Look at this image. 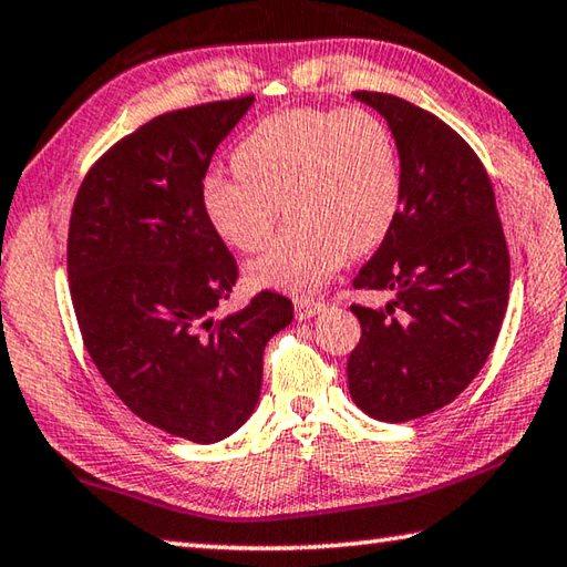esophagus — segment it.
I'll use <instances>...</instances> for the list:
<instances>
[{
  "mask_svg": "<svg viewBox=\"0 0 567 567\" xmlns=\"http://www.w3.org/2000/svg\"><path fill=\"white\" fill-rule=\"evenodd\" d=\"M326 309V301L321 299H296V316L299 319H311V316L321 313Z\"/></svg>",
  "mask_w": 567,
  "mask_h": 567,
  "instance_id": "34e87169",
  "label": "esophagus"
}]
</instances>
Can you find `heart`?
I'll return each mask as SVG.
<instances>
[{"label":"heart","instance_id":"heart-1","mask_svg":"<svg viewBox=\"0 0 567 567\" xmlns=\"http://www.w3.org/2000/svg\"><path fill=\"white\" fill-rule=\"evenodd\" d=\"M236 176L208 174L202 196L214 231L256 254L281 221L293 224L248 268L256 286L309 291L343 256L379 248L403 198L391 126L365 106H301L266 116L238 142Z\"/></svg>","mask_w":567,"mask_h":567}]
</instances>
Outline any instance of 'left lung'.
<instances>
[{
  "label": "left lung",
  "instance_id": "8db88e82",
  "mask_svg": "<svg viewBox=\"0 0 567 567\" xmlns=\"http://www.w3.org/2000/svg\"><path fill=\"white\" fill-rule=\"evenodd\" d=\"M389 122L403 198L379 251L353 278L389 291L385 309L353 303L361 341L349 355L351 399L371 419L403 423L468 389L498 341L511 289L488 172L439 116L383 92H355Z\"/></svg>",
  "mask_w": 567,
  "mask_h": 567
}]
</instances>
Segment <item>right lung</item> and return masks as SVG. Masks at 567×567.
I'll list each match as a JSON object with an SVG mask.
<instances>
[{"instance_id": "obj_1", "label": "right lung", "mask_w": 567, "mask_h": 567, "mask_svg": "<svg viewBox=\"0 0 567 567\" xmlns=\"http://www.w3.org/2000/svg\"><path fill=\"white\" fill-rule=\"evenodd\" d=\"M254 96L168 112L104 152L79 186L69 291L89 355L118 401L178 439L216 443L254 413L264 346L293 303L258 291L214 319L238 278L204 212L216 146Z\"/></svg>"}]
</instances>
